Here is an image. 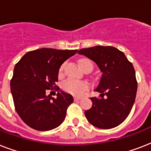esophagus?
Masks as SVG:
<instances>
[{
    "label": "esophagus",
    "instance_id": "obj_1",
    "mask_svg": "<svg viewBox=\"0 0 151 151\" xmlns=\"http://www.w3.org/2000/svg\"><path fill=\"white\" fill-rule=\"evenodd\" d=\"M81 99V97H74V100L75 101H79Z\"/></svg>",
    "mask_w": 151,
    "mask_h": 151
}]
</instances>
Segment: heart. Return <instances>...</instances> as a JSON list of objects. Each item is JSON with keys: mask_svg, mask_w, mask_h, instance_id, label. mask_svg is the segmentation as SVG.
Returning <instances> with one entry per match:
<instances>
[{"mask_svg": "<svg viewBox=\"0 0 151 151\" xmlns=\"http://www.w3.org/2000/svg\"><path fill=\"white\" fill-rule=\"evenodd\" d=\"M84 61H89L88 59H80L79 60V64L81 63ZM63 65L60 67L59 69V73H61L63 70ZM88 85L85 81H77L73 78H69L66 80L63 83V88L66 92L71 93V94L76 95V96H79L81 95L85 91L88 89Z\"/></svg>", "mask_w": 151, "mask_h": 151, "instance_id": "heart-1", "label": "heart"}]
</instances>
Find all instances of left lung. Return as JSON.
Instances as JSON below:
<instances>
[{
  "label": "left lung",
  "mask_w": 151,
  "mask_h": 151,
  "mask_svg": "<svg viewBox=\"0 0 151 151\" xmlns=\"http://www.w3.org/2000/svg\"><path fill=\"white\" fill-rule=\"evenodd\" d=\"M78 53L92 60L102 72L95 89L101 98H91L92 108L85 111V117L99 129L117 127L129 116L136 99L137 82L132 64L112 46L82 48Z\"/></svg>",
  "instance_id": "1"
}]
</instances>
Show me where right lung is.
Masks as SVG:
<instances>
[{"mask_svg":"<svg viewBox=\"0 0 151 151\" xmlns=\"http://www.w3.org/2000/svg\"><path fill=\"white\" fill-rule=\"evenodd\" d=\"M77 52L40 48L26 53L15 66L11 92L18 114L28 126L49 131L63 123L73 96L59 91L53 98L46 92L55 87L62 64Z\"/></svg>","mask_w":151,"mask_h":151,"instance_id":"1","label":"right lung"}]
</instances>
